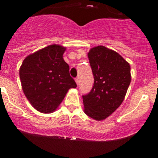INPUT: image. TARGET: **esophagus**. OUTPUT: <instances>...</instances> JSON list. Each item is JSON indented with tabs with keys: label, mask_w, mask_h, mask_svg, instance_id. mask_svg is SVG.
<instances>
[{
	"label": "esophagus",
	"mask_w": 158,
	"mask_h": 158,
	"mask_svg": "<svg viewBox=\"0 0 158 158\" xmlns=\"http://www.w3.org/2000/svg\"><path fill=\"white\" fill-rule=\"evenodd\" d=\"M75 81H76L77 85H78V84H79V78H78V77L75 78Z\"/></svg>",
	"instance_id": "1"
}]
</instances>
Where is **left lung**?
<instances>
[{
  "instance_id": "8db88e82",
  "label": "left lung",
  "mask_w": 158,
  "mask_h": 158,
  "mask_svg": "<svg viewBox=\"0 0 158 158\" xmlns=\"http://www.w3.org/2000/svg\"><path fill=\"white\" fill-rule=\"evenodd\" d=\"M94 84L88 94L82 96L84 111L95 120L111 115L123 101L131 81V66L120 54L104 46L88 53Z\"/></svg>"
}]
</instances>
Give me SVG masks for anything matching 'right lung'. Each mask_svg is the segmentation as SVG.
<instances>
[{
  "mask_svg": "<svg viewBox=\"0 0 158 158\" xmlns=\"http://www.w3.org/2000/svg\"><path fill=\"white\" fill-rule=\"evenodd\" d=\"M65 51L62 46L50 45L26 57L19 68L23 93L42 113L55 111L68 90L77 87L63 59Z\"/></svg>",
  "mask_w": 158,
  "mask_h": 158,
  "instance_id": "1",
  "label": "right lung"
}]
</instances>
